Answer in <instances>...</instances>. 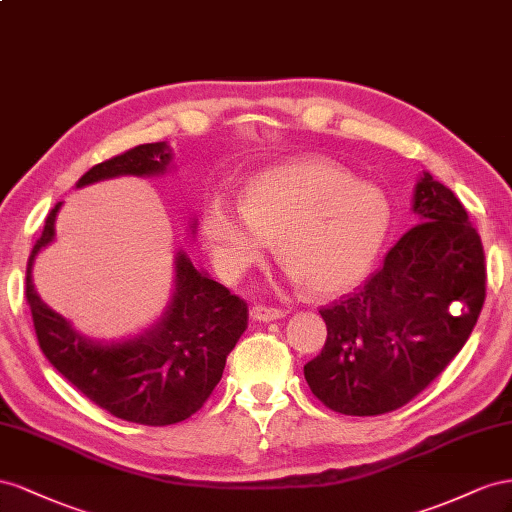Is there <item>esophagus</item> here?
<instances>
[{
    "mask_svg": "<svg viewBox=\"0 0 512 512\" xmlns=\"http://www.w3.org/2000/svg\"><path fill=\"white\" fill-rule=\"evenodd\" d=\"M283 317L281 309H272V306H264V304H255L251 309V319L253 321H276Z\"/></svg>",
    "mask_w": 512,
    "mask_h": 512,
    "instance_id": "34e87169",
    "label": "esophagus"
}]
</instances>
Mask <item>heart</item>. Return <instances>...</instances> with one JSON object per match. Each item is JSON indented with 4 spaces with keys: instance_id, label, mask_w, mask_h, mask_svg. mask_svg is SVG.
<instances>
[{
    "instance_id": "1",
    "label": "heart",
    "mask_w": 512,
    "mask_h": 512,
    "mask_svg": "<svg viewBox=\"0 0 512 512\" xmlns=\"http://www.w3.org/2000/svg\"><path fill=\"white\" fill-rule=\"evenodd\" d=\"M392 225L382 188L356 182L324 158H300L261 171L246 186L242 208L216 199L203 229L214 257L240 272L266 255L276 240L294 281L317 294H337L373 268Z\"/></svg>"
}]
</instances>
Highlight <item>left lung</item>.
Wrapping results in <instances>:
<instances>
[{
  "mask_svg": "<svg viewBox=\"0 0 512 512\" xmlns=\"http://www.w3.org/2000/svg\"><path fill=\"white\" fill-rule=\"evenodd\" d=\"M412 210L418 225L384 266L319 311L328 337L304 379L339 414L377 416L410 403L461 352L483 309V242L461 201L422 171Z\"/></svg>",
  "mask_w": 512,
  "mask_h": 512,
  "instance_id": "1",
  "label": "left lung"
}]
</instances>
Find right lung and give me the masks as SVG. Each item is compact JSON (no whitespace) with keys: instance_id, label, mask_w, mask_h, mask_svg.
<instances>
[{"instance_id":"obj_1","label":"right lung","mask_w":512,"mask_h":512,"mask_svg":"<svg viewBox=\"0 0 512 512\" xmlns=\"http://www.w3.org/2000/svg\"><path fill=\"white\" fill-rule=\"evenodd\" d=\"M171 158L165 141L143 143L83 173L77 188L120 175H165ZM60 208L62 201L49 212L25 274V298L42 354L72 386L115 418L148 427L191 418L221 382L227 356L246 330V302L210 279L208 272L197 270L191 257L180 251L173 261V294L158 321L122 341L85 337L42 302L32 281L36 255L55 240ZM195 229L193 218V236Z\"/></svg>"}]
</instances>
